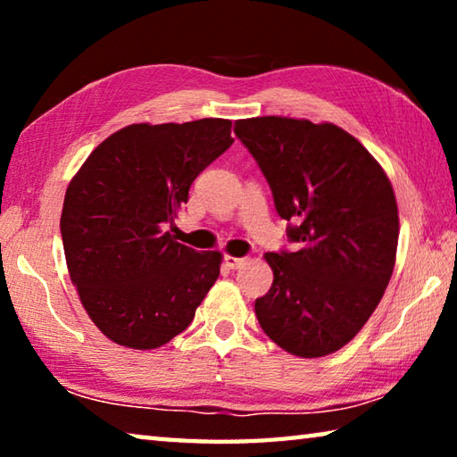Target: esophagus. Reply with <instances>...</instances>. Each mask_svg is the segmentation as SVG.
I'll return each instance as SVG.
<instances>
[{"label": "esophagus", "instance_id": "34e87169", "mask_svg": "<svg viewBox=\"0 0 457 457\" xmlns=\"http://www.w3.org/2000/svg\"><path fill=\"white\" fill-rule=\"evenodd\" d=\"M223 262H226V266L231 268V270H237L242 268L245 264V258H236V256H226L223 258Z\"/></svg>", "mask_w": 457, "mask_h": 457}]
</instances>
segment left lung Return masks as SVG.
Returning a JSON list of instances; mask_svg holds the SVG:
<instances>
[{"label": "left lung", "mask_w": 457, "mask_h": 457, "mask_svg": "<svg viewBox=\"0 0 457 457\" xmlns=\"http://www.w3.org/2000/svg\"><path fill=\"white\" fill-rule=\"evenodd\" d=\"M296 250L266 253L274 282L256 300L262 330L303 359L330 354L365 327L395 268L399 213L389 177L330 122L236 120Z\"/></svg>", "instance_id": "1"}]
</instances>
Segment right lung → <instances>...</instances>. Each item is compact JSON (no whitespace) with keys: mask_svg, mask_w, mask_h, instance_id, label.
<instances>
[{"mask_svg":"<svg viewBox=\"0 0 457 457\" xmlns=\"http://www.w3.org/2000/svg\"><path fill=\"white\" fill-rule=\"evenodd\" d=\"M231 143L228 119L141 122L104 138L72 177L60 218L68 272L112 343L137 351L169 343L218 280L221 253L175 242L165 226Z\"/></svg>","mask_w":457,"mask_h":457,"instance_id":"right-lung-1","label":"right lung"}]
</instances>
